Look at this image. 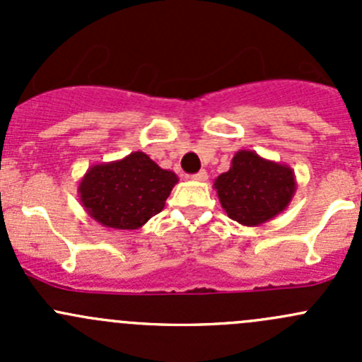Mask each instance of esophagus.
<instances>
[{
	"instance_id": "1",
	"label": "esophagus",
	"mask_w": 362,
	"mask_h": 362,
	"mask_svg": "<svg viewBox=\"0 0 362 362\" xmlns=\"http://www.w3.org/2000/svg\"><path fill=\"white\" fill-rule=\"evenodd\" d=\"M208 178V173L204 170H202V171H198V173L196 175H192V180H196V182H204Z\"/></svg>"
}]
</instances>
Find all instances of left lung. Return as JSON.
Wrapping results in <instances>:
<instances>
[{
    "mask_svg": "<svg viewBox=\"0 0 362 362\" xmlns=\"http://www.w3.org/2000/svg\"><path fill=\"white\" fill-rule=\"evenodd\" d=\"M218 202L229 218L242 226H261L282 214L296 192V175L287 164L238 151L231 168L214 182Z\"/></svg>",
    "mask_w": 362,
    "mask_h": 362,
    "instance_id": "left-lung-1",
    "label": "left lung"
}]
</instances>
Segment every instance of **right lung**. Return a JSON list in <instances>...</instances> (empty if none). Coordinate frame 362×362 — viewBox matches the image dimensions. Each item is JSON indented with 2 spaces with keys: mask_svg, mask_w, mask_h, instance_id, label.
I'll list each match as a JSON object with an SVG mask.
<instances>
[{
  "mask_svg": "<svg viewBox=\"0 0 362 362\" xmlns=\"http://www.w3.org/2000/svg\"><path fill=\"white\" fill-rule=\"evenodd\" d=\"M178 177L145 152L93 164L78 184L80 202L90 218L112 229H138L158 215Z\"/></svg>",
  "mask_w": 362,
  "mask_h": 362,
  "instance_id": "obj_1",
  "label": "right lung"
}]
</instances>
